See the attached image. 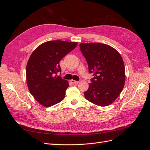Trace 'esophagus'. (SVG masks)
<instances>
[{
	"mask_svg": "<svg viewBox=\"0 0 150 150\" xmlns=\"http://www.w3.org/2000/svg\"><path fill=\"white\" fill-rule=\"evenodd\" d=\"M71 82L72 84H78L79 81H74V80H71Z\"/></svg>",
	"mask_w": 150,
	"mask_h": 150,
	"instance_id": "obj_1",
	"label": "esophagus"
}]
</instances>
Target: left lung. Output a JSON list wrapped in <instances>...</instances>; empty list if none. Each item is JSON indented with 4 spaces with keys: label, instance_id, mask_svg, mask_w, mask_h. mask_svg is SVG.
Instances as JSON below:
<instances>
[{
    "label": "left lung",
    "instance_id": "8db88e82",
    "mask_svg": "<svg viewBox=\"0 0 150 150\" xmlns=\"http://www.w3.org/2000/svg\"><path fill=\"white\" fill-rule=\"evenodd\" d=\"M80 50L88 64L91 79L85 98L100 106H108L120 96L125 82L123 61L115 49L101 43H81Z\"/></svg>",
    "mask_w": 150,
    "mask_h": 150
}]
</instances>
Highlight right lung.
I'll list each match as a JSON object with an SVG mask.
<instances>
[{"label":"right lung","mask_w":150,"mask_h":150,"mask_svg":"<svg viewBox=\"0 0 150 150\" xmlns=\"http://www.w3.org/2000/svg\"><path fill=\"white\" fill-rule=\"evenodd\" d=\"M77 44L51 40L40 45L30 55L26 67L27 84L35 100L44 106H52L64 98L69 84L57 76L61 71L59 62Z\"/></svg>","instance_id":"1"}]
</instances>
